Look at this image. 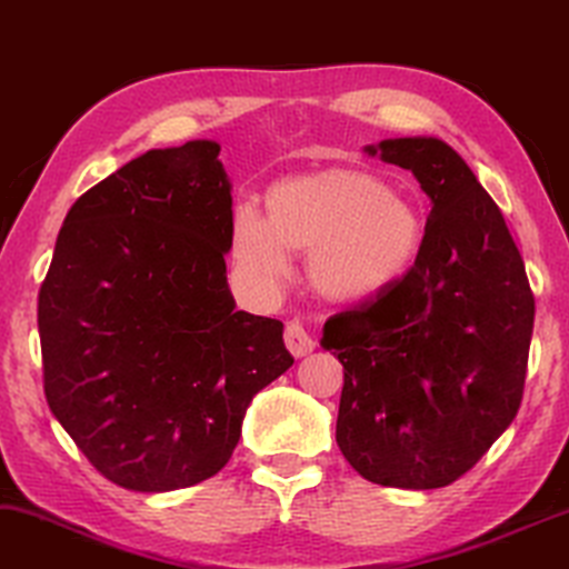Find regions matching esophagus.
<instances>
[{
  "label": "esophagus",
  "instance_id": "34e87169",
  "mask_svg": "<svg viewBox=\"0 0 569 569\" xmlns=\"http://www.w3.org/2000/svg\"><path fill=\"white\" fill-rule=\"evenodd\" d=\"M283 342L293 358H303V355H309L313 350V339L299 321H288L283 329Z\"/></svg>",
  "mask_w": 569,
  "mask_h": 569
}]
</instances>
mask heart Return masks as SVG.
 I'll list each match as a JSON object with an SVG mask.
<instances>
[{"instance_id": "heart-1", "label": "heart", "mask_w": 569, "mask_h": 569, "mask_svg": "<svg viewBox=\"0 0 569 569\" xmlns=\"http://www.w3.org/2000/svg\"><path fill=\"white\" fill-rule=\"evenodd\" d=\"M423 242L409 197L362 168H327L270 186L266 219L237 209L232 260L250 286L276 288L288 252L309 256V278L329 301L355 303L409 273Z\"/></svg>"}]
</instances>
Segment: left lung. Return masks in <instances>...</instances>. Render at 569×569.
Wrapping results in <instances>:
<instances>
[{
	"instance_id": "left-lung-1",
	"label": "left lung",
	"mask_w": 569,
	"mask_h": 569,
	"mask_svg": "<svg viewBox=\"0 0 569 569\" xmlns=\"http://www.w3.org/2000/svg\"><path fill=\"white\" fill-rule=\"evenodd\" d=\"M368 152L417 176L431 211L409 273L327 319L321 345L345 368L337 445L378 486L445 488L519 413L533 293L501 209L447 142Z\"/></svg>"
}]
</instances>
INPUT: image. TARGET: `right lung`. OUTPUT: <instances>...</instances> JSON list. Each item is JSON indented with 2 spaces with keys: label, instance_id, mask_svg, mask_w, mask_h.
Masks as SVG:
<instances>
[{
  "label": "right lung",
  "instance_id": "add662e5",
  "mask_svg": "<svg viewBox=\"0 0 569 569\" xmlns=\"http://www.w3.org/2000/svg\"><path fill=\"white\" fill-rule=\"evenodd\" d=\"M219 146L148 150L76 199L38 293L42 388L87 460L163 493L230 462L244 411L293 366L278 319L227 286Z\"/></svg>",
  "mask_w": 569,
  "mask_h": 569
}]
</instances>
